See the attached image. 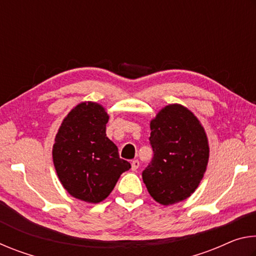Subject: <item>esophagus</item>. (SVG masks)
<instances>
[{
  "label": "esophagus",
  "instance_id": "esophagus-1",
  "mask_svg": "<svg viewBox=\"0 0 256 256\" xmlns=\"http://www.w3.org/2000/svg\"><path fill=\"white\" fill-rule=\"evenodd\" d=\"M131 166H132V170L136 172L138 168L140 167V162H138V160H133L132 164H131Z\"/></svg>",
  "mask_w": 256,
  "mask_h": 256
}]
</instances>
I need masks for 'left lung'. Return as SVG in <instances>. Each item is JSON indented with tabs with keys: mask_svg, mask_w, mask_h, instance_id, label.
<instances>
[{
	"mask_svg": "<svg viewBox=\"0 0 256 256\" xmlns=\"http://www.w3.org/2000/svg\"><path fill=\"white\" fill-rule=\"evenodd\" d=\"M154 158L142 172L154 201L170 206L190 198L204 176L209 141L196 115L180 104H170L150 122Z\"/></svg>",
	"mask_w": 256,
	"mask_h": 256,
	"instance_id": "1",
	"label": "left lung"
}]
</instances>
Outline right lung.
Returning <instances> with one entry per match:
<instances>
[{"label": "right lung", "instance_id": "1", "mask_svg": "<svg viewBox=\"0 0 256 256\" xmlns=\"http://www.w3.org/2000/svg\"><path fill=\"white\" fill-rule=\"evenodd\" d=\"M110 120L100 104L82 102L64 118L52 150L58 180L78 200L99 203L131 168L106 136Z\"/></svg>", "mask_w": 256, "mask_h": 256}]
</instances>
